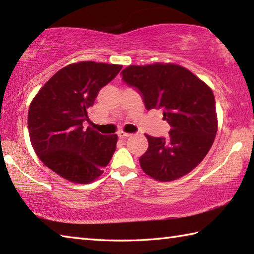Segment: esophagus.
<instances>
[{
  "label": "esophagus",
  "instance_id": "esophagus-1",
  "mask_svg": "<svg viewBox=\"0 0 254 254\" xmlns=\"http://www.w3.org/2000/svg\"><path fill=\"white\" fill-rule=\"evenodd\" d=\"M118 134H119V137H121V139H126V137L131 135L130 133H126V132H123V131H120Z\"/></svg>",
  "mask_w": 254,
  "mask_h": 254
}]
</instances>
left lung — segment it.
<instances>
[{"instance_id": "left-lung-1", "label": "left lung", "mask_w": 254, "mask_h": 254, "mask_svg": "<svg viewBox=\"0 0 254 254\" xmlns=\"http://www.w3.org/2000/svg\"><path fill=\"white\" fill-rule=\"evenodd\" d=\"M122 79L142 95L147 110L161 109L171 127L169 137L145 134L148 150L140 157L145 174L158 182L176 180L196 168L217 132L214 94L190 70L176 64L131 65Z\"/></svg>"}]
</instances>
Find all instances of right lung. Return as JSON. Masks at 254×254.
I'll use <instances>...</instances> for the list:
<instances>
[{
	"label": "right lung",
	"instance_id": "add662e5",
	"mask_svg": "<svg viewBox=\"0 0 254 254\" xmlns=\"http://www.w3.org/2000/svg\"><path fill=\"white\" fill-rule=\"evenodd\" d=\"M122 65L79 62L62 68L31 102L28 112L30 141L40 160L64 179L89 184L104 173L113 157L118 135L87 127V110L102 87Z\"/></svg>",
	"mask_w": 254,
	"mask_h": 254
}]
</instances>
